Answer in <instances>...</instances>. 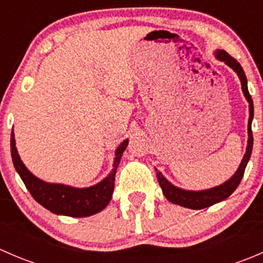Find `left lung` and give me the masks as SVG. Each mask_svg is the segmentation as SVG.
I'll return each mask as SVG.
<instances>
[{"label":"left lung","mask_w":263,"mask_h":263,"mask_svg":"<svg viewBox=\"0 0 263 263\" xmlns=\"http://www.w3.org/2000/svg\"><path fill=\"white\" fill-rule=\"evenodd\" d=\"M215 55L219 61L227 63L230 68L237 72L238 78H239L240 84H242V90L243 94H245L247 102L249 104V119H248V144H247V150L245 156H243V160L240 163L239 168L235 172L234 176L229 179V181L224 182L222 184L217 185V187L210 188V190H203V191H185L182 188L176 187V185L172 184L171 182L166 181L165 177L156 171V177H158V182L160 184L161 190H163L164 196L168 201L176 203V205L183 206V208L192 209V210H201V209L209 208V206H213L215 203L220 202V201L225 200V198L229 197L237 187L239 185L240 181L243 178V174H245L246 166L248 164L249 158H251L252 154V147H253V135H252V119H253V100H252L251 94L248 91V86H247V78L246 73L243 71L242 66L239 65V62H237V60L232 57L230 54H228L225 50L217 49L215 52Z\"/></svg>","instance_id":"8db88e82"}]
</instances>
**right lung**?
<instances>
[{
    "label": "right lung",
    "mask_w": 263,
    "mask_h": 263,
    "mask_svg": "<svg viewBox=\"0 0 263 263\" xmlns=\"http://www.w3.org/2000/svg\"><path fill=\"white\" fill-rule=\"evenodd\" d=\"M127 145L128 140H124L117 148L112 172L102 182L87 188H75L57 183H47L31 174L18 156L14 132H11L12 163L34 200L50 213L72 217L90 216L107 208L115 190L117 168Z\"/></svg>",
    "instance_id": "obj_1"
}]
</instances>
